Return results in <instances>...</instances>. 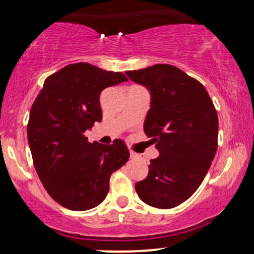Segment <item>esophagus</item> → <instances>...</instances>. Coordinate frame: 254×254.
Masks as SVG:
<instances>
[{
	"label": "esophagus",
	"instance_id": "esophagus-1",
	"mask_svg": "<svg viewBox=\"0 0 254 254\" xmlns=\"http://www.w3.org/2000/svg\"><path fill=\"white\" fill-rule=\"evenodd\" d=\"M130 159L137 160V159H139V155L137 153H135V151H130Z\"/></svg>",
	"mask_w": 254,
	"mask_h": 254
}]
</instances>
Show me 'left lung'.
<instances>
[{
  "instance_id": "obj_1",
  "label": "left lung",
  "mask_w": 254,
  "mask_h": 254,
  "mask_svg": "<svg viewBox=\"0 0 254 254\" xmlns=\"http://www.w3.org/2000/svg\"><path fill=\"white\" fill-rule=\"evenodd\" d=\"M125 74L150 92L143 129L160 153L150 160L147 178L136 183V192L154 208H174L196 192L210 168L217 112L203 84L177 66L155 64Z\"/></svg>"
}]
</instances>
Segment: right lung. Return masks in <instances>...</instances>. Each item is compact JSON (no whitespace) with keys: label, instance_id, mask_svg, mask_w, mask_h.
<instances>
[{"label":"right lung","instance_id":"obj_1","mask_svg":"<svg viewBox=\"0 0 254 254\" xmlns=\"http://www.w3.org/2000/svg\"><path fill=\"white\" fill-rule=\"evenodd\" d=\"M123 72L69 64L45 80L31 107L28 144L40 182L58 204L88 210L106 198L110 177L129 160L122 139L89 143L83 135L101 122L100 93L125 82Z\"/></svg>","mask_w":254,"mask_h":254}]
</instances>
